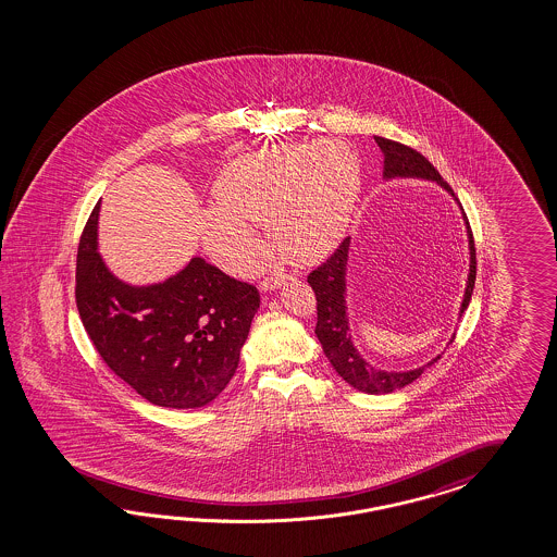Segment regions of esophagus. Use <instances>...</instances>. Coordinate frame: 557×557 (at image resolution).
Here are the masks:
<instances>
[{"mask_svg": "<svg viewBox=\"0 0 557 557\" xmlns=\"http://www.w3.org/2000/svg\"><path fill=\"white\" fill-rule=\"evenodd\" d=\"M292 275L284 273V271H273L271 275H268L263 282H261V289H277L284 282H287Z\"/></svg>", "mask_w": 557, "mask_h": 557, "instance_id": "1", "label": "esophagus"}]
</instances>
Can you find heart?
I'll use <instances>...</instances> for the list:
<instances>
[{"instance_id": "1", "label": "heart", "mask_w": 557, "mask_h": 557, "mask_svg": "<svg viewBox=\"0 0 557 557\" xmlns=\"http://www.w3.org/2000/svg\"><path fill=\"white\" fill-rule=\"evenodd\" d=\"M359 191V157L338 140L240 157L220 175L216 206L202 212L203 245L233 270H257L265 245L255 222L268 224L277 253L296 263L317 261L345 235Z\"/></svg>"}]
</instances>
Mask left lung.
Segmentation results:
<instances>
[{"label":"left lung","instance_id":"8db88e82","mask_svg":"<svg viewBox=\"0 0 557 557\" xmlns=\"http://www.w3.org/2000/svg\"><path fill=\"white\" fill-rule=\"evenodd\" d=\"M377 147L384 152V177H421L437 182L438 186L447 189L454 198V189L443 177L438 175L437 169L431 165L426 157L421 152L406 147L403 143L389 140L375 136ZM457 200V198H456ZM463 210V208H461ZM466 228H468V243H470V273H468V286L459 308V317L466 312L472 300L473 284H475V247H473L472 228L468 216L463 214ZM349 247L351 238L347 236L337 251L331 255L322 265L308 275V284L317 294V337L321 341L322 351L329 357L331 366L335 368L338 375L355 389L366 394H389L394 389L405 388L412 384L417 377H421L422 371L431 368L435 361L441 359L437 355L422 368L408 371L375 370L370 366L361 354L355 349L351 329H349V317H347V261H349Z\"/></svg>","mask_w":557,"mask_h":557}]
</instances>
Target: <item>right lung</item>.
I'll use <instances>...</instances> for the list:
<instances>
[{"instance_id": "right-lung-1", "label": "right lung", "mask_w": 557, "mask_h": 557, "mask_svg": "<svg viewBox=\"0 0 557 557\" xmlns=\"http://www.w3.org/2000/svg\"><path fill=\"white\" fill-rule=\"evenodd\" d=\"M100 203L77 251L75 300L106 366L151 405L200 408L235 375L257 287L194 257L161 284L131 286L98 253Z\"/></svg>"}]
</instances>
